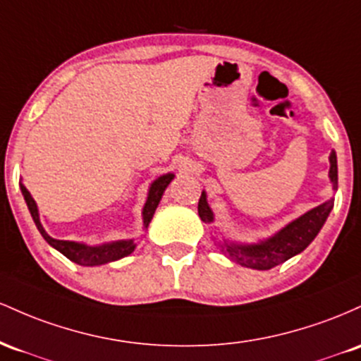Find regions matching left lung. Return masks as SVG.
I'll return each instance as SVG.
<instances>
[{
  "instance_id": "8db88e82",
  "label": "left lung",
  "mask_w": 361,
  "mask_h": 361,
  "mask_svg": "<svg viewBox=\"0 0 361 361\" xmlns=\"http://www.w3.org/2000/svg\"><path fill=\"white\" fill-rule=\"evenodd\" d=\"M329 179L333 182V189H338V160H336V152L329 155ZM334 206V200H329L317 208L310 209L297 220H293L285 228H281L273 237L266 240L257 242V244H232L225 242L221 245V252H225L232 261L238 262L240 266L252 269H271L281 262L288 261L290 257L300 254L307 245L317 237L321 232L322 225L326 224L331 209ZM197 213L204 224H212L214 220L212 208L206 201V192H201L200 202H197Z\"/></svg>"
}]
</instances>
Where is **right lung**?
Wrapping results in <instances>:
<instances>
[{"mask_svg":"<svg viewBox=\"0 0 361 361\" xmlns=\"http://www.w3.org/2000/svg\"><path fill=\"white\" fill-rule=\"evenodd\" d=\"M173 173H165V176H160L159 179L153 180L152 185H149L147 202H145L143 208V228H148L149 221H152L153 214H155L157 206L164 196V191L167 189V185L172 182ZM20 189H22L23 200H25L28 212H30L32 218H34V224L37 226L40 235L44 237V240L47 242L51 247H54L56 250H59L63 256H66L70 261L76 262L80 266H100L107 264V262L117 261V259H123L129 256V254L135 250V240H117L111 242V244H102V245H87L80 244V242H71V240H58V238H52L51 235H47L46 230H44L42 224L39 220V209L37 204H35L34 197L30 196V192L27 191V188L23 184H20Z\"/></svg>","mask_w":361,"mask_h":361,"instance_id":"1","label":"right lung"}]
</instances>
